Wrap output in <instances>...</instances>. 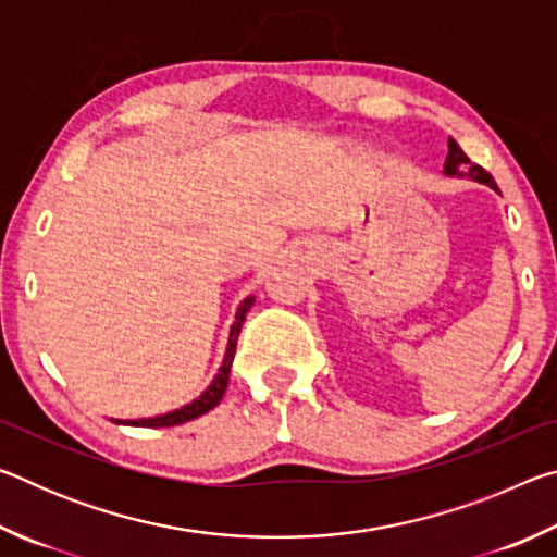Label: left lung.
Returning <instances> with one entry per match:
<instances>
[{
  "label": "left lung",
  "mask_w": 557,
  "mask_h": 557,
  "mask_svg": "<svg viewBox=\"0 0 557 557\" xmlns=\"http://www.w3.org/2000/svg\"><path fill=\"white\" fill-rule=\"evenodd\" d=\"M447 159H445V169H442V174H447V176H467V178H471V182H479V184H486V186H492L494 191H498V186H496V182H494V176L486 172V169H482L479 164H471V159L461 152V147L455 143V139L449 137V143H447Z\"/></svg>",
  "instance_id": "1"
}]
</instances>
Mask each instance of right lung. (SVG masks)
Returning a JSON list of instances; mask_svg holds the SVG:
<instances>
[{"label": "right lung", "mask_w": 557, "mask_h": 557, "mask_svg": "<svg viewBox=\"0 0 557 557\" xmlns=\"http://www.w3.org/2000/svg\"><path fill=\"white\" fill-rule=\"evenodd\" d=\"M252 301H256V295L245 297L240 301L238 312H235V322L231 326V334H228V346H225V356H223V363L219 373L213 375V381L209 388H206L199 398H194L191 403L182 405L178 410L172 412H164V414H154V418H139V420H112L117 422V425H129V428H174V425H182V422H188L194 418H199V414L213 410L215 405L221 403L225 388H228V375H231V366H233V356H235V344H238V334L243 329L245 317H248Z\"/></svg>", "instance_id": "right-lung-1"}]
</instances>
